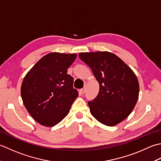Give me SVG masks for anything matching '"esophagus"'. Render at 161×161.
I'll list each match as a JSON object with an SVG mask.
<instances>
[{
    "label": "esophagus",
    "mask_w": 161,
    "mask_h": 161,
    "mask_svg": "<svg viewBox=\"0 0 161 161\" xmlns=\"http://www.w3.org/2000/svg\"><path fill=\"white\" fill-rule=\"evenodd\" d=\"M85 87H84V88H82V89H80V92L81 94H84V93H85Z\"/></svg>",
    "instance_id": "obj_1"
}]
</instances>
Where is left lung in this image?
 <instances>
[{
    "mask_svg": "<svg viewBox=\"0 0 161 161\" xmlns=\"http://www.w3.org/2000/svg\"><path fill=\"white\" fill-rule=\"evenodd\" d=\"M78 56L91 68L99 83V94L87 102L92 115L109 126L122 122L132 112L138 99L139 83L136 74L110 52L80 53Z\"/></svg>",
    "mask_w": 161,
    "mask_h": 161,
    "instance_id": "8db88e82",
    "label": "left lung"
}]
</instances>
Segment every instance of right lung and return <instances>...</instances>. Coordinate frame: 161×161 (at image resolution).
<instances>
[{
	"instance_id": "add662e5",
	"label": "right lung",
	"mask_w": 161,
	"mask_h": 161,
	"mask_svg": "<svg viewBox=\"0 0 161 161\" xmlns=\"http://www.w3.org/2000/svg\"><path fill=\"white\" fill-rule=\"evenodd\" d=\"M77 55L51 53L44 55L24 78L21 95L24 106L42 125H56L69 113L78 96L67 69Z\"/></svg>"
}]
</instances>
